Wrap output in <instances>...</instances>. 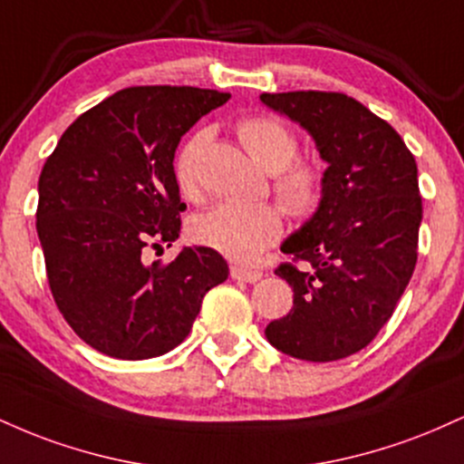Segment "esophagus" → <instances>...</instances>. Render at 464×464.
<instances>
[{
  "label": "esophagus",
  "instance_id": "esophagus-1",
  "mask_svg": "<svg viewBox=\"0 0 464 464\" xmlns=\"http://www.w3.org/2000/svg\"><path fill=\"white\" fill-rule=\"evenodd\" d=\"M231 276L236 281H244V284H257L259 279H262V273L259 270H250V268H244V266H233L231 268Z\"/></svg>",
  "mask_w": 464,
  "mask_h": 464
}]
</instances>
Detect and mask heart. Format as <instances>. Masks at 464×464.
<instances>
[{
	"label": "heart",
	"mask_w": 464,
	"mask_h": 464,
	"mask_svg": "<svg viewBox=\"0 0 464 464\" xmlns=\"http://www.w3.org/2000/svg\"><path fill=\"white\" fill-rule=\"evenodd\" d=\"M244 148L266 172L273 174V191L285 214L307 218L323 200V177L312 165L299 163V141L284 121L275 117H246L237 124ZM209 143V130H198L179 148L174 179L188 198L198 196V163ZM194 242L214 248L233 262H253L281 236V216L270 205L222 202L191 220Z\"/></svg>",
	"instance_id": "b5f03b06"
}]
</instances>
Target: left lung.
<instances>
[{"mask_svg": "<svg viewBox=\"0 0 464 464\" xmlns=\"http://www.w3.org/2000/svg\"><path fill=\"white\" fill-rule=\"evenodd\" d=\"M259 100L296 121L327 163L321 205L281 244L307 268L275 270L295 290V305L266 338L296 360H343L384 327L414 273L423 218L417 161L388 121L344 93Z\"/></svg>", "mask_w": 464, "mask_h": 464, "instance_id": "left-lung-1", "label": "left lung"}]
</instances>
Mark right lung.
<instances>
[{
	"instance_id": "right-lung-1",
	"label": "right lung",
	"mask_w": 464,
	"mask_h": 464,
	"mask_svg": "<svg viewBox=\"0 0 464 464\" xmlns=\"http://www.w3.org/2000/svg\"><path fill=\"white\" fill-rule=\"evenodd\" d=\"M231 98L214 89L130 87L63 132L39 179L36 233L47 281L69 327L120 360L168 353L188 338L202 299L228 266L207 246L172 264L143 248L179 237L174 154L202 115Z\"/></svg>"
}]
</instances>
